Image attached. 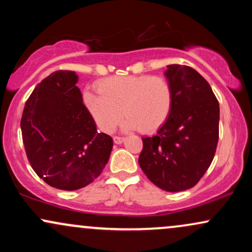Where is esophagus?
I'll return each instance as SVG.
<instances>
[{"instance_id": "1", "label": "esophagus", "mask_w": 252, "mask_h": 252, "mask_svg": "<svg viewBox=\"0 0 252 252\" xmlns=\"http://www.w3.org/2000/svg\"><path fill=\"white\" fill-rule=\"evenodd\" d=\"M112 140H114V142L116 144H120V143L123 142L124 138L121 137V136H114V138H112Z\"/></svg>"}]
</instances>
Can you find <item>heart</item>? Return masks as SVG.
<instances>
[{"label":"heart","mask_w":252,"mask_h":252,"mask_svg":"<svg viewBox=\"0 0 252 252\" xmlns=\"http://www.w3.org/2000/svg\"><path fill=\"white\" fill-rule=\"evenodd\" d=\"M98 94L85 92L84 103L98 128L110 132L126 116V130L140 128L152 132L168 118L173 106V89L169 80L161 76H117L100 80Z\"/></svg>","instance_id":"heart-1"}]
</instances>
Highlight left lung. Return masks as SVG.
Masks as SVG:
<instances>
[{"label":"left lung","mask_w":252,"mask_h":252,"mask_svg":"<svg viewBox=\"0 0 252 252\" xmlns=\"http://www.w3.org/2000/svg\"><path fill=\"white\" fill-rule=\"evenodd\" d=\"M173 89L168 118L152 137H143L138 163L158 189H192L209 169L219 138V103L210 84L194 68L167 66Z\"/></svg>","instance_id":"1"}]
</instances>
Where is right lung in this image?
<instances>
[{"instance_id":"obj_1","label":"right lung","mask_w":252,"mask_h":252,"mask_svg":"<svg viewBox=\"0 0 252 252\" xmlns=\"http://www.w3.org/2000/svg\"><path fill=\"white\" fill-rule=\"evenodd\" d=\"M73 71H56L37 84L25 104L22 140L32 168L58 189L76 190L99 176L112 138L98 132L83 103Z\"/></svg>"}]
</instances>
